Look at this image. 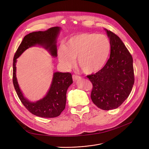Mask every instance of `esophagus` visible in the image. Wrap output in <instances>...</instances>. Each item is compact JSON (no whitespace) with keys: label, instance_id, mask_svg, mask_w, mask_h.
Segmentation results:
<instances>
[{"label":"esophagus","instance_id":"1","mask_svg":"<svg viewBox=\"0 0 149 149\" xmlns=\"http://www.w3.org/2000/svg\"><path fill=\"white\" fill-rule=\"evenodd\" d=\"M72 79H73V80L74 81H78V80H80L81 79V77L80 76H79V75H72Z\"/></svg>","mask_w":149,"mask_h":149}]
</instances>
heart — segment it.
I'll list each match as a JSON object with an SVG mask.
<instances>
[{"label":"heart","mask_w":149,"mask_h":149,"mask_svg":"<svg viewBox=\"0 0 149 149\" xmlns=\"http://www.w3.org/2000/svg\"><path fill=\"white\" fill-rule=\"evenodd\" d=\"M111 49V42L106 36L84 33L72 36L65 45L60 46L58 58L63 66L69 68L77 57L79 68L84 73L91 74L105 66Z\"/></svg>","instance_id":"obj_1"}]
</instances>
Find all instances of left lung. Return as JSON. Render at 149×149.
<instances>
[{"label":"left lung","instance_id":"8db88e82","mask_svg":"<svg viewBox=\"0 0 149 149\" xmlns=\"http://www.w3.org/2000/svg\"><path fill=\"white\" fill-rule=\"evenodd\" d=\"M106 31L111 43L110 58L98 72L87 77L93 85L92 102L109 111L118 108L127 98L135 78L132 55L118 36Z\"/></svg>","mask_w":149,"mask_h":149}]
</instances>
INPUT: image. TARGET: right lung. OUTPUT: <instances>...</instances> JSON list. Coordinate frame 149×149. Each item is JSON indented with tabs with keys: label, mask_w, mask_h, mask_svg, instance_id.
<instances>
[{
	"label": "right lung",
	"mask_w": 149,
	"mask_h": 149,
	"mask_svg": "<svg viewBox=\"0 0 149 149\" xmlns=\"http://www.w3.org/2000/svg\"><path fill=\"white\" fill-rule=\"evenodd\" d=\"M60 28L52 27L45 31H37L26 35L14 54L13 58V82L17 94L27 110L32 114L42 118H55L65 109L66 92L72 83V75L69 72H55L51 88L46 95L36 103H31L23 95L15 75L17 58L29 47L39 45L48 49L54 57H57L56 38Z\"/></svg>",
	"instance_id": "obj_1"
}]
</instances>
